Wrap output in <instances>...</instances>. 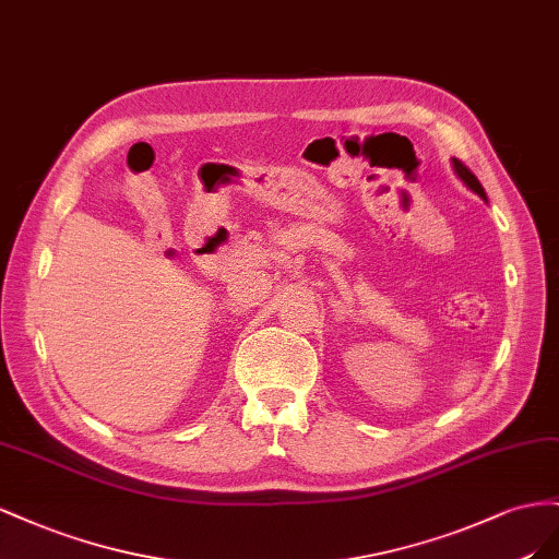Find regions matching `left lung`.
<instances>
[{
  "label": "left lung",
  "mask_w": 559,
  "mask_h": 559,
  "mask_svg": "<svg viewBox=\"0 0 559 559\" xmlns=\"http://www.w3.org/2000/svg\"><path fill=\"white\" fill-rule=\"evenodd\" d=\"M452 166H454V173L459 175V178L461 180H464V185L468 187V189H473L475 191V194H480L485 201H487V194H485V189H483V185H480V180H477L475 178V173L464 164V162H459V158L454 156L452 158Z\"/></svg>",
  "instance_id": "obj_1"
}]
</instances>
